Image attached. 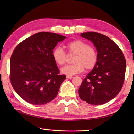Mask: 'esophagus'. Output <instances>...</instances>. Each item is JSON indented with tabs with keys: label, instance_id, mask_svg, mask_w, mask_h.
Segmentation results:
<instances>
[{
	"label": "esophagus",
	"instance_id": "obj_1",
	"mask_svg": "<svg viewBox=\"0 0 134 134\" xmlns=\"http://www.w3.org/2000/svg\"><path fill=\"white\" fill-rule=\"evenodd\" d=\"M67 79H72V78H73V77H72V76H67Z\"/></svg>",
	"mask_w": 134,
	"mask_h": 134
}]
</instances>
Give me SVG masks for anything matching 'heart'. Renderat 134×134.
Instances as JSON below:
<instances>
[{
  "label": "heart",
  "mask_w": 134,
  "mask_h": 134,
  "mask_svg": "<svg viewBox=\"0 0 134 134\" xmlns=\"http://www.w3.org/2000/svg\"><path fill=\"white\" fill-rule=\"evenodd\" d=\"M65 47L70 55H75L72 60L74 64L62 68V74L72 76L83 72L85 69L90 70L95 67L97 62V52L93 46L81 40H76L68 43ZM53 57L54 62L60 65L64 64L67 60V53L60 47L54 49Z\"/></svg>",
  "instance_id": "heart-1"
}]
</instances>
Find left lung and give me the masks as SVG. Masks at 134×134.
<instances>
[{"instance_id":"8db88e82","label":"left lung","mask_w":134,"mask_h":134,"mask_svg":"<svg viewBox=\"0 0 134 134\" xmlns=\"http://www.w3.org/2000/svg\"><path fill=\"white\" fill-rule=\"evenodd\" d=\"M81 36L94 44L97 62L82 81L79 97L90 105H103L121 91L126 71L125 58L119 47L107 36L95 32L81 33Z\"/></svg>"}]
</instances>
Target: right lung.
Returning a JSON list of instances; mask_svg holds the SVG:
<instances>
[{"instance_id":"add662e5","label":"right lung","mask_w":134,"mask_h":134,"mask_svg":"<svg viewBox=\"0 0 134 134\" xmlns=\"http://www.w3.org/2000/svg\"><path fill=\"white\" fill-rule=\"evenodd\" d=\"M66 38L58 34L38 32L19 43L10 60V80L18 94L26 102L41 105L57 96L66 76L53 57L58 42Z\"/></svg>"}]
</instances>
